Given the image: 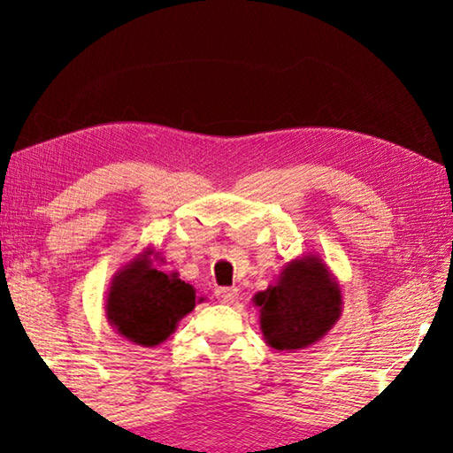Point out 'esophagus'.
<instances>
[{
	"instance_id": "esophagus-1",
	"label": "esophagus",
	"mask_w": 453,
	"mask_h": 453,
	"mask_svg": "<svg viewBox=\"0 0 453 453\" xmlns=\"http://www.w3.org/2000/svg\"><path fill=\"white\" fill-rule=\"evenodd\" d=\"M216 297L224 303H234L237 300V288H218Z\"/></svg>"
}]
</instances>
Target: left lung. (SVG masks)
Masks as SVG:
<instances>
[{
  "mask_svg": "<svg viewBox=\"0 0 453 453\" xmlns=\"http://www.w3.org/2000/svg\"><path fill=\"white\" fill-rule=\"evenodd\" d=\"M261 331L276 350H302L321 341L342 311L341 286L317 255L284 266L276 284L253 297Z\"/></svg>",
  "mask_w": 453,
  "mask_h": 453,
  "instance_id": "obj_1",
  "label": "left lung"
}]
</instances>
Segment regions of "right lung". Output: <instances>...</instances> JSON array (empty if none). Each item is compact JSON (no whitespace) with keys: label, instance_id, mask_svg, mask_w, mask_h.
Returning a JSON list of instances; mask_svg holds the SVG:
<instances>
[{"label":"right lung","instance_id":"add662e5","mask_svg":"<svg viewBox=\"0 0 453 453\" xmlns=\"http://www.w3.org/2000/svg\"><path fill=\"white\" fill-rule=\"evenodd\" d=\"M153 261L157 255L148 247L122 266L112 278L104 305L107 319L119 334L140 346L167 341L196 305L195 288L180 280L177 273L157 271Z\"/></svg>","mask_w":453,"mask_h":453}]
</instances>
